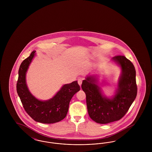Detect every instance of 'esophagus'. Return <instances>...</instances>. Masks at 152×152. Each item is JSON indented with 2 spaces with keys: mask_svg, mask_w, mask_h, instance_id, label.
<instances>
[{
  "mask_svg": "<svg viewBox=\"0 0 152 152\" xmlns=\"http://www.w3.org/2000/svg\"><path fill=\"white\" fill-rule=\"evenodd\" d=\"M78 84H79L80 86L81 87V84H82V80H78Z\"/></svg>",
  "mask_w": 152,
  "mask_h": 152,
  "instance_id": "34e87169",
  "label": "esophagus"
}]
</instances>
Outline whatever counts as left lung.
<instances>
[{
  "mask_svg": "<svg viewBox=\"0 0 152 152\" xmlns=\"http://www.w3.org/2000/svg\"><path fill=\"white\" fill-rule=\"evenodd\" d=\"M112 61L121 67V74L115 94L108 98L102 94L94 76H88L81 88L86 94L89 116L96 123L105 124L123 118L135 100L137 87L136 70L133 63L124 56H116Z\"/></svg>",
  "mask_w": 152,
  "mask_h": 152,
  "instance_id": "1",
  "label": "left lung"
}]
</instances>
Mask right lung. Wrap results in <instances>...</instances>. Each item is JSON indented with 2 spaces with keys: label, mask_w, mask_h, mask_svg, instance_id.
I'll use <instances>...</instances> for the list:
<instances>
[{
  "label": "right lung",
  "mask_w": 152,
  "mask_h": 152,
  "mask_svg": "<svg viewBox=\"0 0 152 152\" xmlns=\"http://www.w3.org/2000/svg\"><path fill=\"white\" fill-rule=\"evenodd\" d=\"M35 52L32 51L19 67L17 92L26 112L35 121L43 124L58 123L66 116L69 102L73 95L79 91V85L77 81H75L64 84L50 100L41 101L36 99L29 92L26 79V72L35 55Z\"/></svg>",
  "instance_id": "obj_1"
}]
</instances>
